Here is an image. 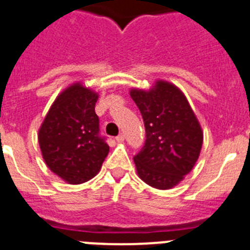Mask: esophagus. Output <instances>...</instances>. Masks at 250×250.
Returning <instances> with one entry per match:
<instances>
[{
	"label": "esophagus",
	"instance_id": "34e87169",
	"mask_svg": "<svg viewBox=\"0 0 250 250\" xmlns=\"http://www.w3.org/2000/svg\"><path fill=\"white\" fill-rule=\"evenodd\" d=\"M115 140H117V142H123L125 141V135L121 133V135H118L117 137H115Z\"/></svg>",
	"mask_w": 250,
	"mask_h": 250
}]
</instances>
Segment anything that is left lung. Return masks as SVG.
<instances>
[{"label": "left lung", "mask_w": 250, "mask_h": 250, "mask_svg": "<svg viewBox=\"0 0 250 250\" xmlns=\"http://www.w3.org/2000/svg\"><path fill=\"white\" fill-rule=\"evenodd\" d=\"M146 131L142 150L133 157L138 177L157 189H170L198 160L203 132L186 95L173 83L157 80L150 90L131 89Z\"/></svg>", "instance_id": "left-lung-1"}]
</instances>
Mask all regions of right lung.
<instances>
[{
  "mask_svg": "<svg viewBox=\"0 0 250 250\" xmlns=\"http://www.w3.org/2000/svg\"><path fill=\"white\" fill-rule=\"evenodd\" d=\"M98 98L81 83H72L56 98L39 128L42 156L66 183L81 184L95 177L109 152L99 135Z\"/></svg>",
  "mask_w": 250,
  "mask_h": 250,
  "instance_id": "add662e5",
  "label": "right lung"
}]
</instances>
